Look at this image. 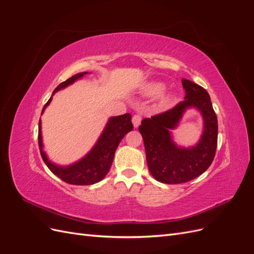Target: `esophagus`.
I'll list each match as a JSON object with an SVG mask.
<instances>
[{
  "label": "esophagus",
  "mask_w": 254,
  "mask_h": 254,
  "mask_svg": "<svg viewBox=\"0 0 254 254\" xmlns=\"http://www.w3.org/2000/svg\"><path fill=\"white\" fill-rule=\"evenodd\" d=\"M141 121H142V118H141L140 114L133 115V117H132V124H133V127H134V128L139 127L140 124H141Z\"/></svg>",
  "instance_id": "obj_1"
}]
</instances>
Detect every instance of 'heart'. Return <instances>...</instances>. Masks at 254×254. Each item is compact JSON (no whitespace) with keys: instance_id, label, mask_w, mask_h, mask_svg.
<instances>
[{"instance_id":"1","label":"heart","mask_w":254,"mask_h":254,"mask_svg":"<svg viewBox=\"0 0 254 254\" xmlns=\"http://www.w3.org/2000/svg\"><path fill=\"white\" fill-rule=\"evenodd\" d=\"M165 89V84L161 81H150L145 83L142 87V94L147 97H156L160 95ZM174 94L172 93H163L159 98V106L160 107H167L174 101Z\"/></svg>"}]
</instances>
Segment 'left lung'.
<instances>
[{"label": "left lung", "instance_id": "1", "mask_svg": "<svg viewBox=\"0 0 254 254\" xmlns=\"http://www.w3.org/2000/svg\"><path fill=\"white\" fill-rule=\"evenodd\" d=\"M184 101L173 109L144 119L139 127L143 136L148 170L156 180L166 184L184 183L195 179L212 164L217 147V117L206 90L182 78ZM189 109L201 112L204 130L199 141L190 148L173 142L171 130L179 126Z\"/></svg>", "mask_w": 254, "mask_h": 254}]
</instances>
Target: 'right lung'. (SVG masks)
<instances>
[{"label": "right lung", "mask_w": 254, "mask_h": 254, "mask_svg": "<svg viewBox=\"0 0 254 254\" xmlns=\"http://www.w3.org/2000/svg\"><path fill=\"white\" fill-rule=\"evenodd\" d=\"M88 72H81L73 75L72 77L61 82L59 86L54 90L51 98L44 105L41 115L51 104L53 96L56 92L71 86L75 81L81 79ZM133 129L131 123V114L125 113L118 117H111L99 135L93 147L76 162L68 165H58L52 162L43 150L42 131H41V119L39 121V132H38V142L41 157L50 171L56 175L58 178L64 180L66 183L75 184V186H90L99 182L105 178V176L109 173L110 167L113 162L114 153L117 150L119 144L129 131Z\"/></svg>", "instance_id": "1"}]
</instances>
